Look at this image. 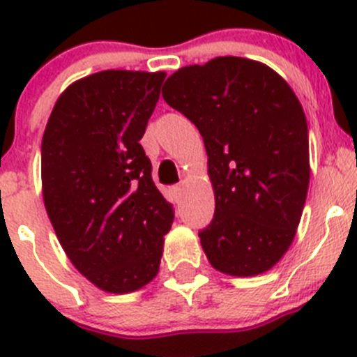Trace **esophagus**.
<instances>
[{
	"label": "esophagus",
	"instance_id": "1",
	"mask_svg": "<svg viewBox=\"0 0 357 357\" xmlns=\"http://www.w3.org/2000/svg\"><path fill=\"white\" fill-rule=\"evenodd\" d=\"M172 191H173V195H175V198H181V195H182V185H175V188H173Z\"/></svg>",
	"mask_w": 357,
	"mask_h": 357
}]
</instances>
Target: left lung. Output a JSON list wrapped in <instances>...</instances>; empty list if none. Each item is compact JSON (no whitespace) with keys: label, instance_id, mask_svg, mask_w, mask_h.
Listing matches in <instances>:
<instances>
[{"label":"left lung","instance_id":"1","mask_svg":"<svg viewBox=\"0 0 357 357\" xmlns=\"http://www.w3.org/2000/svg\"><path fill=\"white\" fill-rule=\"evenodd\" d=\"M162 98L206 144L216 207L198 236L209 263L236 277L270 270L291 245L307 197L298 98L273 69L241 56L178 69Z\"/></svg>","mask_w":357,"mask_h":357}]
</instances>
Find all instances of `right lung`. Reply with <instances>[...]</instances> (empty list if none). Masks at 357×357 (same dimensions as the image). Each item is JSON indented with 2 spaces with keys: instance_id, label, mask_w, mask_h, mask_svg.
Listing matches in <instances>:
<instances>
[{
  "instance_id": "obj_1",
  "label": "right lung",
  "mask_w": 357,
  "mask_h": 357,
  "mask_svg": "<svg viewBox=\"0 0 357 357\" xmlns=\"http://www.w3.org/2000/svg\"><path fill=\"white\" fill-rule=\"evenodd\" d=\"M166 73L109 71L69 85L43 135V197L78 272L103 291L130 293L159 272L173 206L141 146Z\"/></svg>"
}]
</instances>
